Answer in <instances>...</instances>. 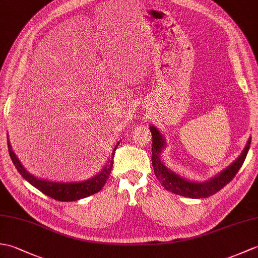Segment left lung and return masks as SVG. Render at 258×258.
<instances>
[{"instance_id":"1","label":"left lung","mask_w":258,"mask_h":258,"mask_svg":"<svg viewBox=\"0 0 258 258\" xmlns=\"http://www.w3.org/2000/svg\"><path fill=\"white\" fill-rule=\"evenodd\" d=\"M150 131L152 133V165L154 168V173L157 179L160 180L163 187L172 191L174 194H177L180 196L190 197V199H205V197L212 196L218 190H221L224 186L227 185L231 180L234 178L235 175L239 171V168L242 167L243 163L247 155L250 141L249 138L247 143H246L245 149L243 150L242 154L235 161L233 164H231L226 169H224L215 177L211 178L206 182H193V180H188L186 178L180 177L176 173L172 172L171 169H168L164 163L161 161L160 155L162 153V150L165 147V140H164L163 135L161 134L155 126H150Z\"/></svg>"}]
</instances>
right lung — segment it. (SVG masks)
Returning a JSON list of instances; mask_svg holds the SVG:
<instances>
[{
    "label": "right lung",
    "instance_id": "obj_1",
    "mask_svg": "<svg viewBox=\"0 0 258 258\" xmlns=\"http://www.w3.org/2000/svg\"><path fill=\"white\" fill-rule=\"evenodd\" d=\"M119 142L114 147L112 152V156L109 158V161L105 165L102 171L95 175L94 177H92L84 182H70V183H63V182H50V180L37 178L34 175L30 174L29 172L22 165L19 158L16 157L14 152L12 151V146L10 144V141H8V149L12 160L13 164L15 165L16 169L19 173L23 176L27 182L31 185L34 186L38 190H41L43 194L52 197V199L61 202H74L81 199H85V197L93 195L100 191L103 186L105 185L106 180L111 174L112 167H113V157L116 151V147L118 146Z\"/></svg>",
    "mask_w": 258,
    "mask_h": 258
}]
</instances>
